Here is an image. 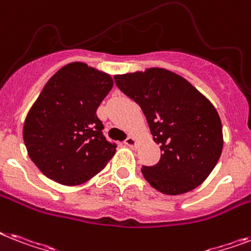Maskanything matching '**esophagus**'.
<instances>
[{"label":"esophagus","instance_id":"34e87169","mask_svg":"<svg viewBox=\"0 0 251 251\" xmlns=\"http://www.w3.org/2000/svg\"><path fill=\"white\" fill-rule=\"evenodd\" d=\"M124 143H125V146L127 147H134L136 144V139L134 138V136H127Z\"/></svg>","mask_w":251,"mask_h":251}]
</instances>
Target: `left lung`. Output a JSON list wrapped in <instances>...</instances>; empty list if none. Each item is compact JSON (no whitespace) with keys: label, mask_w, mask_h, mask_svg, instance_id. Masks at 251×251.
Masks as SVG:
<instances>
[{"label":"left lung","mask_w":251,"mask_h":251,"mask_svg":"<svg viewBox=\"0 0 251 251\" xmlns=\"http://www.w3.org/2000/svg\"><path fill=\"white\" fill-rule=\"evenodd\" d=\"M122 93L139 104L161 158L142 173L165 195H182L199 187L215 168L223 150L217 109L182 76L164 68L115 76Z\"/></svg>","instance_id":"obj_1"}]
</instances>
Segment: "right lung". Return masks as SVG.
<instances>
[{
    "label": "right lung",
    "instance_id": "right-lung-1",
    "mask_svg": "<svg viewBox=\"0 0 251 251\" xmlns=\"http://www.w3.org/2000/svg\"><path fill=\"white\" fill-rule=\"evenodd\" d=\"M113 86L109 75L71 63L49 79L26 115L23 139L30 160L49 179L85 183L113 157L97 109Z\"/></svg>",
    "mask_w": 251,
    "mask_h": 251
}]
</instances>
